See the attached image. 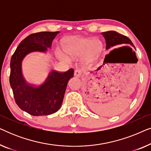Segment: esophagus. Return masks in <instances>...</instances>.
Here are the masks:
<instances>
[{"label":"esophagus","instance_id":"esophagus-1","mask_svg":"<svg viewBox=\"0 0 151 151\" xmlns=\"http://www.w3.org/2000/svg\"><path fill=\"white\" fill-rule=\"evenodd\" d=\"M82 70L81 69H80V68H78V69H76L75 70V71H74V76H75L76 77L80 78L82 75Z\"/></svg>","mask_w":151,"mask_h":151}]
</instances>
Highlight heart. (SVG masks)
<instances>
[{
  "instance_id": "heart-1",
  "label": "heart",
  "mask_w": 151,
  "mask_h": 151,
  "mask_svg": "<svg viewBox=\"0 0 151 151\" xmlns=\"http://www.w3.org/2000/svg\"><path fill=\"white\" fill-rule=\"evenodd\" d=\"M103 45L98 39L73 37L67 43L66 50L71 56H80L85 53L86 60H93L96 59L102 52ZM57 55L60 59L67 60L68 57L63 51L58 49Z\"/></svg>"
}]
</instances>
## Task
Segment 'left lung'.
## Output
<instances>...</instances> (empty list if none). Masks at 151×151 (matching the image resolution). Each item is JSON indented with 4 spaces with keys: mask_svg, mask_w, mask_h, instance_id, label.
I'll list each match as a JSON object with an SVG mask.
<instances>
[{
    "mask_svg": "<svg viewBox=\"0 0 151 151\" xmlns=\"http://www.w3.org/2000/svg\"><path fill=\"white\" fill-rule=\"evenodd\" d=\"M102 35L104 36L105 41H106V50L107 49L111 48V47L117 46V45H131V46L135 49V47L133 45V42H131V40H130L128 37L119 34L118 32H115V31H109V32H102ZM122 47L123 48L128 49L130 51L132 50V49L130 48L129 47L124 46Z\"/></svg>",
    "mask_w": 151,
    "mask_h": 151,
    "instance_id": "left-lung-1",
    "label": "left lung"
}]
</instances>
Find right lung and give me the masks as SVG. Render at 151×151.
Returning a JSON list of instances; mask_svg holds the SVG:
<instances>
[{"instance_id": "add662e5", "label": "right lung", "mask_w": 151, "mask_h": 151, "mask_svg": "<svg viewBox=\"0 0 151 151\" xmlns=\"http://www.w3.org/2000/svg\"><path fill=\"white\" fill-rule=\"evenodd\" d=\"M59 33L43 32L29 35L21 41L11 58L9 83L14 99L20 109L34 116L51 115L59 110L68 81L73 77V69L64 73L52 70L44 82L34 86L22 76V62L32 52L46 53Z\"/></svg>"}]
</instances>
